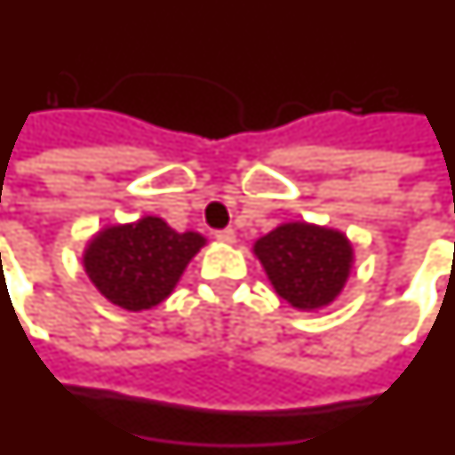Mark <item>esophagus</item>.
Wrapping results in <instances>:
<instances>
[{"label":"esophagus","instance_id":"1","mask_svg":"<svg viewBox=\"0 0 455 455\" xmlns=\"http://www.w3.org/2000/svg\"><path fill=\"white\" fill-rule=\"evenodd\" d=\"M215 238L220 240V243L234 245V243H235V231H234V228H221V231H215Z\"/></svg>","mask_w":455,"mask_h":455}]
</instances>
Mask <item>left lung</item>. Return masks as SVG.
Instances as JSON below:
<instances>
[{"mask_svg": "<svg viewBox=\"0 0 455 455\" xmlns=\"http://www.w3.org/2000/svg\"><path fill=\"white\" fill-rule=\"evenodd\" d=\"M254 254L282 299L299 310H319L342 291L354 263L345 234L289 221L254 243Z\"/></svg>", "mask_w": 455, "mask_h": 455, "instance_id": "obj_1", "label": "left lung"}]
</instances>
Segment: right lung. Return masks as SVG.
<instances>
[{"label": "right lung", "instance_id": "add662e5", "mask_svg": "<svg viewBox=\"0 0 455 455\" xmlns=\"http://www.w3.org/2000/svg\"><path fill=\"white\" fill-rule=\"evenodd\" d=\"M204 245L201 234H178L162 217L148 215L101 228L87 243L83 266L101 296L122 310L140 312L169 299Z\"/></svg>", "mask_w": 455, "mask_h": 455}]
</instances>
